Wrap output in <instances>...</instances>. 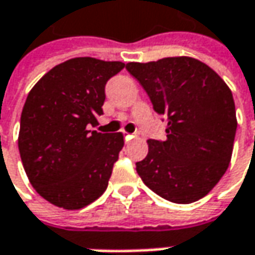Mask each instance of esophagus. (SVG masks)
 Masks as SVG:
<instances>
[{
    "instance_id": "obj_1",
    "label": "esophagus",
    "mask_w": 255,
    "mask_h": 255,
    "mask_svg": "<svg viewBox=\"0 0 255 255\" xmlns=\"http://www.w3.org/2000/svg\"><path fill=\"white\" fill-rule=\"evenodd\" d=\"M136 137V134H130V133H125V142L128 143V142H130L132 139Z\"/></svg>"
}]
</instances>
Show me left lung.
Returning a JSON list of instances; mask_svg holds the SVG:
<instances>
[{
	"label": "left lung",
	"mask_w": 255,
	"mask_h": 255,
	"mask_svg": "<svg viewBox=\"0 0 255 255\" xmlns=\"http://www.w3.org/2000/svg\"><path fill=\"white\" fill-rule=\"evenodd\" d=\"M153 110L165 116L166 139H149L136 171L147 188L175 204L204 198L227 171L237 130L230 87L205 63L166 57L128 63Z\"/></svg>",
	"instance_id": "left-lung-1"
}]
</instances>
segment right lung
Masks as SVG:
<instances>
[{
  "label": "right lung",
  "mask_w": 255,
  "mask_h": 255,
  "mask_svg": "<svg viewBox=\"0 0 255 255\" xmlns=\"http://www.w3.org/2000/svg\"><path fill=\"white\" fill-rule=\"evenodd\" d=\"M125 67L93 57L67 60L37 82L21 113L19 156L32 188L64 210L100 197L123 147V134L89 130L103 115L105 86Z\"/></svg>",
  "instance_id": "1"
}]
</instances>
